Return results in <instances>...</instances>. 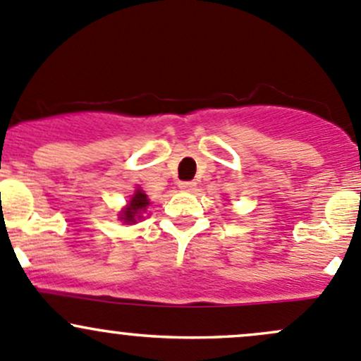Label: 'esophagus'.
Instances as JSON below:
<instances>
[{
  "label": "esophagus",
  "instance_id": "obj_1",
  "mask_svg": "<svg viewBox=\"0 0 361 361\" xmlns=\"http://www.w3.org/2000/svg\"><path fill=\"white\" fill-rule=\"evenodd\" d=\"M180 188H183V190H194L195 183L194 181H180Z\"/></svg>",
  "mask_w": 361,
  "mask_h": 361
}]
</instances>
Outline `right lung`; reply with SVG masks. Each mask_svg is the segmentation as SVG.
I'll return each instance as SVG.
<instances>
[{
    "label": "right lung",
    "mask_w": 361,
    "mask_h": 361,
    "mask_svg": "<svg viewBox=\"0 0 361 361\" xmlns=\"http://www.w3.org/2000/svg\"><path fill=\"white\" fill-rule=\"evenodd\" d=\"M148 204H150V202H148L147 194H145L143 190H136V194H134L133 197H130L129 206H127L126 209H123V213H122V216H120V220H122L123 224H136V221L141 218L140 216L141 211L147 209Z\"/></svg>",
    "instance_id": "1"
}]
</instances>
